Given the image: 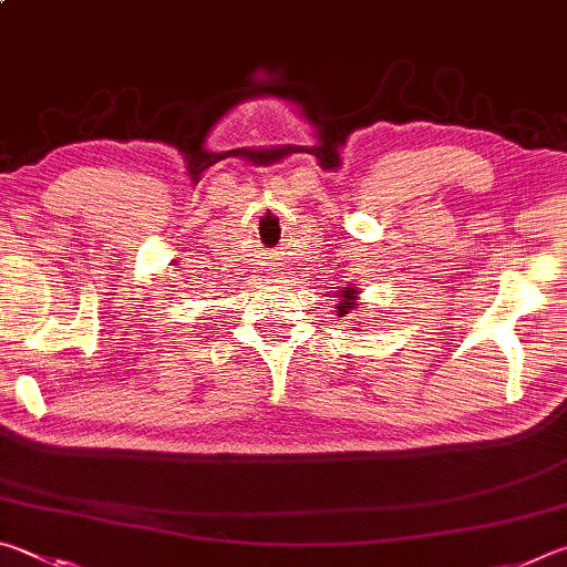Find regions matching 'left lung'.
I'll return each mask as SVG.
<instances>
[{"mask_svg":"<svg viewBox=\"0 0 567 567\" xmlns=\"http://www.w3.org/2000/svg\"><path fill=\"white\" fill-rule=\"evenodd\" d=\"M355 289H349V291H343L341 293V303H339V313L343 316V313H349L351 309H355Z\"/></svg>","mask_w":567,"mask_h":567,"instance_id":"8db88e82","label":"left lung"}]
</instances>
